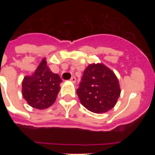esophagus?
Segmentation results:
<instances>
[{
	"mask_svg": "<svg viewBox=\"0 0 155 155\" xmlns=\"http://www.w3.org/2000/svg\"><path fill=\"white\" fill-rule=\"evenodd\" d=\"M70 81H71V82H73V83H75V82H76V78H75V77H72V78L70 79Z\"/></svg>",
	"mask_w": 155,
	"mask_h": 155,
	"instance_id": "34e87169",
	"label": "esophagus"
}]
</instances>
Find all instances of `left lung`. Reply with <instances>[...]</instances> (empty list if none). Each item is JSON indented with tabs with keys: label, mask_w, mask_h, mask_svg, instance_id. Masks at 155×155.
Instances as JSON below:
<instances>
[{
	"label": "left lung",
	"mask_w": 155,
	"mask_h": 155,
	"mask_svg": "<svg viewBox=\"0 0 155 155\" xmlns=\"http://www.w3.org/2000/svg\"><path fill=\"white\" fill-rule=\"evenodd\" d=\"M81 103L94 113L108 112L120 97L119 81L103 64H90L84 71L77 89Z\"/></svg>",
	"instance_id": "1"
}]
</instances>
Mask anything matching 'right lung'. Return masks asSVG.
I'll return each mask as SVG.
<instances>
[{
    "label": "right lung",
    "mask_w": 155,
    "mask_h": 155,
    "mask_svg": "<svg viewBox=\"0 0 155 155\" xmlns=\"http://www.w3.org/2000/svg\"><path fill=\"white\" fill-rule=\"evenodd\" d=\"M61 82L60 76L50 71L43 59L35 73L23 79L22 95L31 107L45 109L54 103Z\"/></svg>",
    "instance_id": "1"
}]
</instances>
